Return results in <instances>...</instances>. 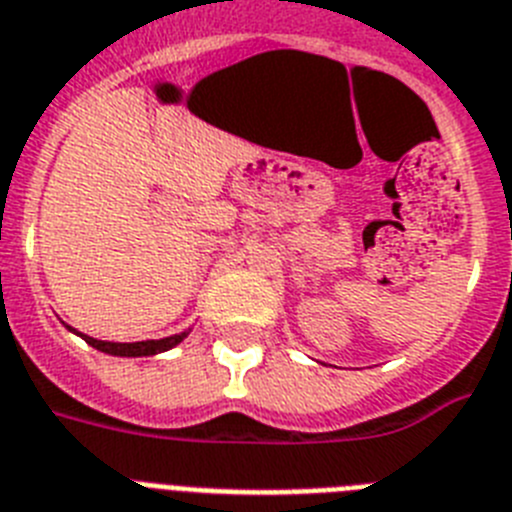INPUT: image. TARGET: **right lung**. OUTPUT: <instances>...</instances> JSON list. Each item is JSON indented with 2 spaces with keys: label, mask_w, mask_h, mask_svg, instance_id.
Listing matches in <instances>:
<instances>
[{
  "label": "right lung",
  "mask_w": 512,
  "mask_h": 512,
  "mask_svg": "<svg viewBox=\"0 0 512 512\" xmlns=\"http://www.w3.org/2000/svg\"><path fill=\"white\" fill-rule=\"evenodd\" d=\"M80 334V331H77ZM90 347L100 349V352H106V355H119V357H147V355H157V352H165V349L176 347L178 342H183V334L176 336H165V339H150V342H134V344H116V342H100V339H93V336L80 334Z\"/></svg>",
  "instance_id": "add662e5"
}]
</instances>
